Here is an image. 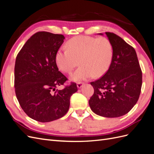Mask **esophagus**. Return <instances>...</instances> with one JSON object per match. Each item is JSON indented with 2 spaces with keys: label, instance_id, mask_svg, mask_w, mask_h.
I'll return each instance as SVG.
<instances>
[{
  "label": "esophagus",
  "instance_id": "1",
  "mask_svg": "<svg viewBox=\"0 0 154 154\" xmlns=\"http://www.w3.org/2000/svg\"><path fill=\"white\" fill-rule=\"evenodd\" d=\"M83 85H84V83H83L79 82V83H77V87H78V88H82Z\"/></svg>",
  "mask_w": 154,
  "mask_h": 154
}]
</instances>
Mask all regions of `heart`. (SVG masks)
Masks as SVG:
<instances>
[{
  "instance_id": "heart-1",
  "label": "heart",
  "mask_w": 154,
  "mask_h": 154,
  "mask_svg": "<svg viewBox=\"0 0 154 154\" xmlns=\"http://www.w3.org/2000/svg\"><path fill=\"white\" fill-rule=\"evenodd\" d=\"M113 58V47L105 37L76 36L68 41L67 49L61 48L56 53L55 62L60 71L71 72L80 60L81 66L69 76L70 80L79 82L105 74Z\"/></svg>"
}]
</instances>
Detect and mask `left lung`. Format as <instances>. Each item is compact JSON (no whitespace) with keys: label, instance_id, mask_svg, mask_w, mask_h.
Segmentation results:
<instances>
[{"label":"left lung","instance_id":"1","mask_svg":"<svg viewBox=\"0 0 154 154\" xmlns=\"http://www.w3.org/2000/svg\"><path fill=\"white\" fill-rule=\"evenodd\" d=\"M105 34L112 45L113 58L107 72L91 83L94 92L88 104L97 115L118 118L127 114L136 104L141 93L142 72L132 46L113 32Z\"/></svg>","mask_w":154,"mask_h":154}]
</instances>
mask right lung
<instances>
[{
    "label": "right lung",
    "mask_w": 154,
    "mask_h": 154,
    "mask_svg": "<svg viewBox=\"0 0 154 154\" xmlns=\"http://www.w3.org/2000/svg\"><path fill=\"white\" fill-rule=\"evenodd\" d=\"M64 39L62 35L38 32L26 42L16 58L17 98L25 113L37 122H50L63 117L69 109L71 96L78 91L76 83H72L55 91L67 80L55 62L56 53Z\"/></svg>",
    "instance_id": "right-lung-1"
}]
</instances>
